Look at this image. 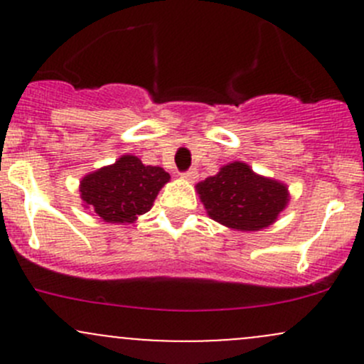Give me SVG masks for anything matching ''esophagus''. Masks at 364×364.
I'll list each match as a JSON object with an SVG mask.
<instances>
[{"label":"esophagus","instance_id":"34e87169","mask_svg":"<svg viewBox=\"0 0 364 364\" xmlns=\"http://www.w3.org/2000/svg\"><path fill=\"white\" fill-rule=\"evenodd\" d=\"M183 178H185V179H188V181H196V179L197 178H199V172H197V168H188V171H185V172H183Z\"/></svg>","mask_w":364,"mask_h":364}]
</instances>
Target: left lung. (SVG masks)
<instances>
[{"label": "left lung", "instance_id": "8db88e82", "mask_svg": "<svg viewBox=\"0 0 364 364\" xmlns=\"http://www.w3.org/2000/svg\"><path fill=\"white\" fill-rule=\"evenodd\" d=\"M208 215L237 230L269 227L289 203L287 186L262 178L247 164L234 161L197 185Z\"/></svg>", "mask_w": 364, "mask_h": 364}]
</instances>
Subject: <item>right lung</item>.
<instances>
[{
  "instance_id": "1",
  "label": "right lung",
  "mask_w": 364,
  "mask_h": 364,
  "mask_svg": "<svg viewBox=\"0 0 364 364\" xmlns=\"http://www.w3.org/2000/svg\"><path fill=\"white\" fill-rule=\"evenodd\" d=\"M168 179L171 176L161 167L124 155L116 164L87 174L80 181V199L104 222L130 223L151 209Z\"/></svg>"
}]
</instances>
